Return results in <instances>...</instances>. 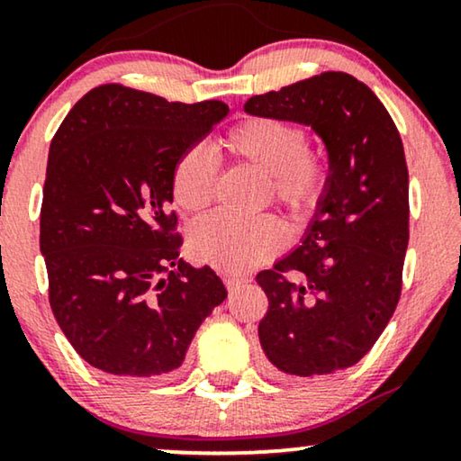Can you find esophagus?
Returning a JSON list of instances; mask_svg holds the SVG:
<instances>
[{
  "mask_svg": "<svg viewBox=\"0 0 461 461\" xmlns=\"http://www.w3.org/2000/svg\"><path fill=\"white\" fill-rule=\"evenodd\" d=\"M223 280H225V286H228V290H236V288L242 286V284L249 282V277H244V276H225Z\"/></svg>",
  "mask_w": 461,
  "mask_h": 461,
  "instance_id": "esophagus-1",
  "label": "esophagus"
}]
</instances>
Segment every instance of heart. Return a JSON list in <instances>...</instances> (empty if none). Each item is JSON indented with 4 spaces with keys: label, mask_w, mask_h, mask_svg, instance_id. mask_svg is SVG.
Segmentation results:
<instances>
[{
    "label": "heart",
    "mask_w": 461,
    "mask_h": 461,
    "mask_svg": "<svg viewBox=\"0 0 461 461\" xmlns=\"http://www.w3.org/2000/svg\"><path fill=\"white\" fill-rule=\"evenodd\" d=\"M223 148L240 163L269 177L267 194L290 212L296 225L320 215L332 184V163L320 148L309 146L301 122L269 114L238 121L223 138ZM217 190V167L209 150L192 146L173 167L171 192L179 209L204 211ZM284 246V225L274 215L250 221L225 215L198 219L190 230V249L198 261L240 274L276 257Z\"/></svg>",
    "instance_id": "obj_1"
}]
</instances>
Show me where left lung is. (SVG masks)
Here are the masks:
<instances>
[{
    "label": "left lung",
    "instance_id": "obj_1",
    "mask_svg": "<svg viewBox=\"0 0 461 461\" xmlns=\"http://www.w3.org/2000/svg\"><path fill=\"white\" fill-rule=\"evenodd\" d=\"M244 110L311 125L332 163L303 244L257 274L269 301L258 321L265 357L301 378L351 367L384 332L403 286L410 173L399 129L378 95L340 70L252 95Z\"/></svg>",
    "mask_w": 461,
    "mask_h": 461
}]
</instances>
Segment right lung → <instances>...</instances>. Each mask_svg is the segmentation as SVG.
I'll return each mask as SVG.
<instances>
[{
    "instance_id": "right-lung-1",
    "label": "right lung",
    "mask_w": 461,
    "mask_h": 461,
    "mask_svg": "<svg viewBox=\"0 0 461 461\" xmlns=\"http://www.w3.org/2000/svg\"><path fill=\"white\" fill-rule=\"evenodd\" d=\"M230 113L221 100L167 102L104 83L51 140L39 246L58 326L89 366L163 378L228 296L211 267L179 257L171 175Z\"/></svg>"
}]
</instances>
